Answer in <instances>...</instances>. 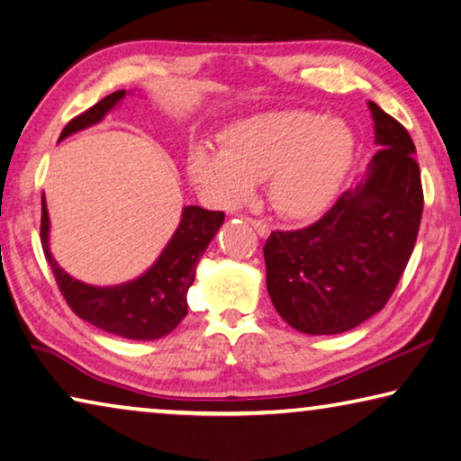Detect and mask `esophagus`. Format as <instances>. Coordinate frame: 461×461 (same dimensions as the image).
Instances as JSON below:
<instances>
[{
	"instance_id": "esophagus-1",
	"label": "esophagus",
	"mask_w": 461,
	"mask_h": 461,
	"mask_svg": "<svg viewBox=\"0 0 461 461\" xmlns=\"http://www.w3.org/2000/svg\"><path fill=\"white\" fill-rule=\"evenodd\" d=\"M247 222L253 226L255 230H258V235L259 237H267L269 235V224L267 222H263V221H258V218H247Z\"/></svg>"
}]
</instances>
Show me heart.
Masks as SVG:
<instances>
[{"label": "heart", "instance_id": "obj_1", "mask_svg": "<svg viewBox=\"0 0 461 461\" xmlns=\"http://www.w3.org/2000/svg\"><path fill=\"white\" fill-rule=\"evenodd\" d=\"M349 157L351 134L339 120L284 110L229 128L221 150L195 145L187 155V173L222 208L237 206L263 179L277 214L308 218L333 200Z\"/></svg>", "mask_w": 461, "mask_h": 461}]
</instances>
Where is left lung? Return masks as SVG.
I'll use <instances>...</instances> for the list:
<instances>
[{
  "label": "left lung",
  "instance_id": "obj_1",
  "mask_svg": "<svg viewBox=\"0 0 461 461\" xmlns=\"http://www.w3.org/2000/svg\"><path fill=\"white\" fill-rule=\"evenodd\" d=\"M375 145L366 176L321 221L271 232L263 258L276 311L306 335H337L380 312L419 235L422 185L406 128L369 102Z\"/></svg>",
  "mask_w": 461,
  "mask_h": 461
}]
</instances>
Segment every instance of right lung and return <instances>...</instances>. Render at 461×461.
<instances>
[{"mask_svg":"<svg viewBox=\"0 0 461 461\" xmlns=\"http://www.w3.org/2000/svg\"><path fill=\"white\" fill-rule=\"evenodd\" d=\"M131 94L126 89L105 95L63 128L59 140L86 128L102 122L110 110ZM224 222L222 212H212L200 206H185L176 232L165 245L157 261L145 274L118 285H92L75 280L52 258L49 235L50 221L47 200L42 194L41 240L44 258L52 267L59 290L71 311L105 333L134 339V341H155L169 335L187 314V290L194 284L195 266Z\"/></svg>","mask_w":461,"mask_h":461,"instance_id":"1","label":"right lung"}]
</instances>
